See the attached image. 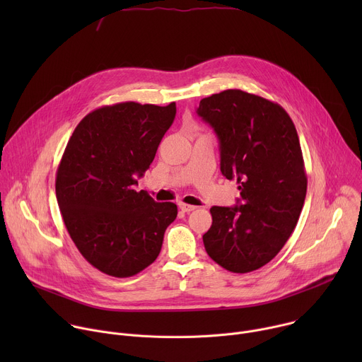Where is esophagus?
Returning <instances> with one entry per match:
<instances>
[{"mask_svg":"<svg viewBox=\"0 0 362 362\" xmlns=\"http://www.w3.org/2000/svg\"><path fill=\"white\" fill-rule=\"evenodd\" d=\"M179 209H180L182 212L189 214V212H192V211H194V209H196V206H193V204H187V203H179Z\"/></svg>","mask_w":362,"mask_h":362,"instance_id":"obj_1","label":"esophagus"}]
</instances>
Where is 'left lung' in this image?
<instances>
[{
  "label": "left lung",
  "mask_w": 362,
  "mask_h": 362,
  "mask_svg": "<svg viewBox=\"0 0 362 362\" xmlns=\"http://www.w3.org/2000/svg\"><path fill=\"white\" fill-rule=\"evenodd\" d=\"M196 113L219 139L222 175L240 190L236 206L211 208L204 249L229 272L256 271L284 247L305 202L295 124L278 103L236 88L202 98Z\"/></svg>",
  "instance_id": "8db88e82"
}]
</instances>
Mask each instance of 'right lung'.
<instances>
[{
	"label": "right lung",
	"mask_w": 362,
	"mask_h": 362,
	"mask_svg": "<svg viewBox=\"0 0 362 362\" xmlns=\"http://www.w3.org/2000/svg\"><path fill=\"white\" fill-rule=\"evenodd\" d=\"M176 116L169 106L117 103L88 113L74 129L56 177L64 225L84 259L116 278H129L156 261L172 202L134 190Z\"/></svg>",
	"instance_id": "1"
}]
</instances>
